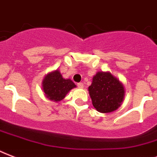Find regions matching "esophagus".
I'll list each match as a JSON object with an SVG mask.
<instances>
[{"instance_id": "1", "label": "esophagus", "mask_w": 157, "mask_h": 157, "mask_svg": "<svg viewBox=\"0 0 157 157\" xmlns=\"http://www.w3.org/2000/svg\"><path fill=\"white\" fill-rule=\"evenodd\" d=\"M77 86L78 88H82V87H83V83H82V82H78L77 84Z\"/></svg>"}]
</instances>
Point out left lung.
Returning <instances> with one entry per match:
<instances>
[{"instance_id":"left-lung-1","label":"left lung","mask_w":157,"mask_h":157,"mask_svg":"<svg viewBox=\"0 0 157 157\" xmlns=\"http://www.w3.org/2000/svg\"><path fill=\"white\" fill-rule=\"evenodd\" d=\"M90 98L96 110L101 113L115 111L122 104L125 95L124 86L110 72L98 71L88 87Z\"/></svg>"}]
</instances>
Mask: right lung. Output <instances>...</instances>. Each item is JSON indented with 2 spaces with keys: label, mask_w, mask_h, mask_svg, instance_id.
<instances>
[{
  "label": "right lung",
  "mask_w": 157,
  "mask_h": 157,
  "mask_svg": "<svg viewBox=\"0 0 157 157\" xmlns=\"http://www.w3.org/2000/svg\"><path fill=\"white\" fill-rule=\"evenodd\" d=\"M42 87L46 98L58 102L65 98L70 90L76 87V85L70 78H63L59 70H56L46 75L42 80Z\"/></svg>",
  "instance_id": "obj_1"
}]
</instances>
